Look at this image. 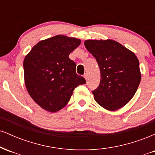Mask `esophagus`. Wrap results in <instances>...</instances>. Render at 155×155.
<instances>
[{
	"label": "esophagus",
	"mask_w": 155,
	"mask_h": 155,
	"mask_svg": "<svg viewBox=\"0 0 155 155\" xmlns=\"http://www.w3.org/2000/svg\"><path fill=\"white\" fill-rule=\"evenodd\" d=\"M84 79L86 81H87L88 80V74H85L84 75Z\"/></svg>",
	"instance_id": "34e87169"
}]
</instances>
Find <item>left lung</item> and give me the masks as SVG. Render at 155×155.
<instances>
[{
  "label": "left lung",
  "instance_id": "8db88e82",
  "mask_svg": "<svg viewBox=\"0 0 155 155\" xmlns=\"http://www.w3.org/2000/svg\"><path fill=\"white\" fill-rule=\"evenodd\" d=\"M84 46L101 71L100 84L92 92L95 101L108 111L123 107L136 94L141 79L136 54L111 39L87 40Z\"/></svg>",
  "mask_w": 155,
  "mask_h": 155
}]
</instances>
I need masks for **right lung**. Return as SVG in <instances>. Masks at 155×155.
<instances>
[{"instance_id":"right-lung-1","label":"right lung","mask_w":155,"mask_h":155,"mask_svg":"<svg viewBox=\"0 0 155 155\" xmlns=\"http://www.w3.org/2000/svg\"><path fill=\"white\" fill-rule=\"evenodd\" d=\"M81 40L63 35L41 41L23 62L25 84L33 100L44 110L57 112L66 106L76 87L86 83L76 73L69 54Z\"/></svg>"}]
</instances>
